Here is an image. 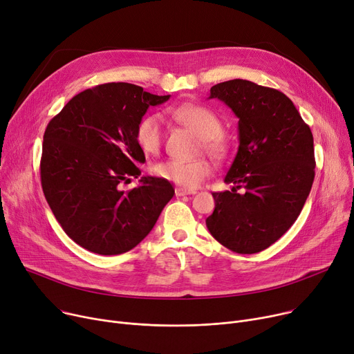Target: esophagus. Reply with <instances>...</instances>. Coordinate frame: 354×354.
<instances>
[{
	"instance_id": "obj_1",
	"label": "esophagus",
	"mask_w": 354,
	"mask_h": 354,
	"mask_svg": "<svg viewBox=\"0 0 354 354\" xmlns=\"http://www.w3.org/2000/svg\"><path fill=\"white\" fill-rule=\"evenodd\" d=\"M175 194H176V196H185V195H194V194H196V192H195V191H192V189L176 188V189H175Z\"/></svg>"
}]
</instances>
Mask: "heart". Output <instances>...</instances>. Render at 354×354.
I'll return each mask as SVG.
<instances>
[{
  "mask_svg": "<svg viewBox=\"0 0 354 354\" xmlns=\"http://www.w3.org/2000/svg\"><path fill=\"white\" fill-rule=\"evenodd\" d=\"M171 115L189 127L199 138L202 145L214 158L222 159L228 152V145L222 138L224 124L219 116L211 109L199 104H182L171 109ZM135 140L145 155L159 153L163 142V120L159 115L151 113L143 116L135 130ZM212 166L207 159L176 160L167 159L153 166V174L182 188H196L198 185L209 176Z\"/></svg>",
  "mask_w": 354,
  "mask_h": 354,
  "instance_id": "heart-1",
  "label": "heart"
}]
</instances>
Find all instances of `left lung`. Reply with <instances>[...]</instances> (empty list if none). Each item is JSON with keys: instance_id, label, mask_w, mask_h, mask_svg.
<instances>
[{"instance_id": "8db88e82", "label": "left lung", "mask_w": 354, "mask_h": 354, "mask_svg": "<svg viewBox=\"0 0 354 354\" xmlns=\"http://www.w3.org/2000/svg\"><path fill=\"white\" fill-rule=\"evenodd\" d=\"M209 99L239 119V146L225 176L234 187L212 194L207 227L228 250L255 254L281 238L304 207L314 180L313 133L280 90L234 79L212 86Z\"/></svg>"}]
</instances>
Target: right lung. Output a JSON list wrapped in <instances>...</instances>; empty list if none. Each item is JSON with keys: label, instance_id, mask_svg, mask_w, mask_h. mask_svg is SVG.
<instances>
[{"label": "right lung", "instance_id": "obj_1", "mask_svg": "<svg viewBox=\"0 0 354 354\" xmlns=\"http://www.w3.org/2000/svg\"><path fill=\"white\" fill-rule=\"evenodd\" d=\"M156 96L130 83H106L74 96L47 124L40 162L44 196L64 232L100 255L135 248L175 195L169 180L142 176L135 130Z\"/></svg>", "mask_w": 354, "mask_h": 354}]
</instances>
